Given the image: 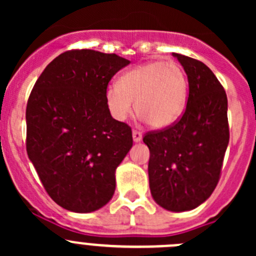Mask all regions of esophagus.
I'll return each mask as SVG.
<instances>
[{
	"label": "esophagus",
	"mask_w": 256,
	"mask_h": 256,
	"mask_svg": "<svg viewBox=\"0 0 256 256\" xmlns=\"http://www.w3.org/2000/svg\"><path fill=\"white\" fill-rule=\"evenodd\" d=\"M132 138H134V142H140L142 140V134L138 130H134L132 131Z\"/></svg>",
	"instance_id": "esophagus-1"
}]
</instances>
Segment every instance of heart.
<instances>
[{
    "label": "heart",
    "mask_w": 256,
    "mask_h": 256,
    "mask_svg": "<svg viewBox=\"0 0 256 256\" xmlns=\"http://www.w3.org/2000/svg\"><path fill=\"white\" fill-rule=\"evenodd\" d=\"M188 80L182 66L172 60H154L126 72L118 85L106 89V104L116 120L124 121L132 108L154 128L171 126L187 102Z\"/></svg>",
    "instance_id": "obj_1"
}]
</instances>
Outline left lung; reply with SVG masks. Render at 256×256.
I'll return each mask as SVG.
<instances>
[{
	"label": "left lung",
	"instance_id": "8db88e82",
	"mask_svg": "<svg viewBox=\"0 0 256 256\" xmlns=\"http://www.w3.org/2000/svg\"><path fill=\"white\" fill-rule=\"evenodd\" d=\"M188 78L187 106L170 128L147 132L148 180L154 202L171 212L197 208L210 197L229 144L228 99L202 62L174 53Z\"/></svg>",
	"mask_w": 256,
	"mask_h": 256
}]
</instances>
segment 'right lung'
I'll return each mask as SVG.
<instances>
[{
    "label": "right lung",
    "instance_id": "right-lung-1",
    "mask_svg": "<svg viewBox=\"0 0 256 256\" xmlns=\"http://www.w3.org/2000/svg\"><path fill=\"white\" fill-rule=\"evenodd\" d=\"M130 60L74 49L50 62L26 109L27 154L52 200L90 213L115 192V171L132 147L131 128L112 118L108 84Z\"/></svg>",
    "mask_w": 256,
    "mask_h": 256
}]
</instances>
